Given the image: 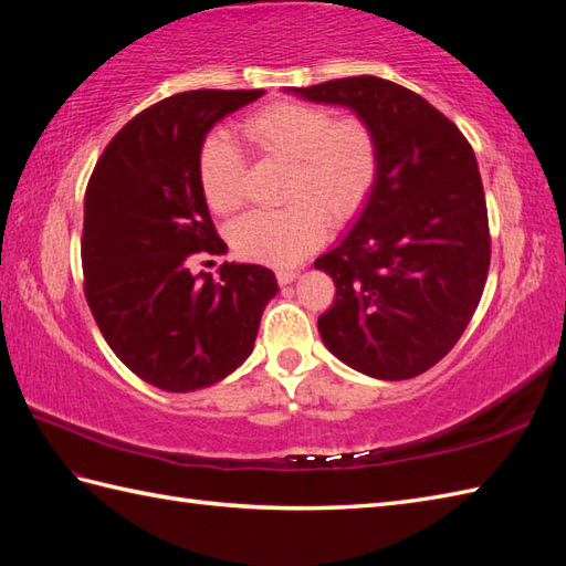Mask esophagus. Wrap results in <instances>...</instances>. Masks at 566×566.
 <instances>
[{
  "label": "esophagus",
  "mask_w": 566,
  "mask_h": 566,
  "mask_svg": "<svg viewBox=\"0 0 566 566\" xmlns=\"http://www.w3.org/2000/svg\"><path fill=\"white\" fill-rule=\"evenodd\" d=\"M296 276H298L296 270H290V268L276 270V282H280V284H292V282L296 280Z\"/></svg>",
  "instance_id": "1"
}]
</instances>
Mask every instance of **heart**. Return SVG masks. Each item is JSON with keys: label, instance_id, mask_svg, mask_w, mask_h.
I'll return each mask as SVG.
<instances>
[{"label": "heart", "instance_id": "heart-1", "mask_svg": "<svg viewBox=\"0 0 566 566\" xmlns=\"http://www.w3.org/2000/svg\"><path fill=\"white\" fill-rule=\"evenodd\" d=\"M240 134L264 158L286 163L282 209H260L233 221L228 238L240 258L290 268L326 238V216H355L375 189L379 140L359 116L333 118L326 106L274 102L250 114ZM201 195L216 213L235 211L245 197V160L223 134L203 136L197 150Z\"/></svg>", "mask_w": 566, "mask_h": 566}]
</instances>
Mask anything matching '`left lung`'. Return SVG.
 <instances>
[{
  "label": "left lung",
  "instance_id": "1",
  "mask_svg": "<svg viewBox=\"0 0 566 566\" xmlns=\"http://www.w3.org/2000/svg\"><path fill=\"white\" fill-rule=\"evenodd\" d=\"M286 92L347 106L379 140L363 213L316 260L335 284L321 338L367 377L423 375L460 340L486 284L491 235L474 150L448 116L389 80L359 75Z\"/></svg>",
  "mask_w": 566,
  "mask_h": 566
}]
</instances>
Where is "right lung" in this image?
<instances>
[{"mask_svg":"<svg viewBox=\"0 0 566 566\" xmlns=\"http://www.w3.org/2000/svg\"><path fill=\"white\" fill-rule=\"evenodd\" d=\"M264 90H191L130 118L104 148L84 195V296L114 355L163 391H197L245 363L276 294L262 264L223 262L221 280L189 272L228 250L211 223L197 150L216 122Z\"/></svg>","mask_w":566,"mask_h":566,"instance_id":"add662e5","label":"right lung"}]
</instances>
